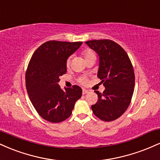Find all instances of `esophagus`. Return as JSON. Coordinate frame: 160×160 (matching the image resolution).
Returning a JSON list of instances; mask_svg holds the SVG:
<instances>
[{
	"label": "esophagus",
	"mask_w": 160,
	"mask_h": 160,
	"mask_svg": "<svg viewBox=\"0 0 160 160\" xmlns=\"http://www.w3.org/2000/svg\"><path fill=\"white\" fill-rule=\"evenodd\" d=\"M88 91L87 89H82V95H85V94H86V93H88Z\"/></svg>",
	"instance_id": "obj_1"
}]
</instances>
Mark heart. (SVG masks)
<instances>
[{
	"instance_id": "b5f03b06",
	"label": "heart",
	"mask_w": 160,
	"mask_h": 160,
	"mask_svg": "<svg viewBox=\"0 0 160 160\" xmlns=\"http://www.w3.org/2000/svg\"><path fill=\"white\" fill-rule=\"evenodd\" d=\"M93 54H94V53H93L90 50H86V51H85V52H83V55H84V56H85V58H86V57H88V56H91V55H93ZM69 62H70V61H69V59H68V60L67 63L69 64ZM80 81L81 82H82V83H85L86 80L85 78H80Z\"/></svg>"
}]
</instances>
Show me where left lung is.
Segmentation results:
<instances>
[{
    "instance_id": "left-lung-1",
    "label": "left lung",
    "mask_w": 160,
    "mask_h": 160,
    "mask_svg": "<svg viewBox=\"0 0 160 160\" xmlns=\"http://www.w3.org/2000/svg\"><path fill=\"white\" fill-rule=\"evenodd\" d=\"M85 43L99 57L98 78L105 88L92 105L94 114L102 120L113 121L126 111L132 97L135 74L127 53L120 45L109 40H93Z\"/></svg>"
}]
</instances>
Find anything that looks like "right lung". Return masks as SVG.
Instances as JSON below:
<instances>
[{"instance_id":"1","label":"right lung","mask_w":160,"mask_h":160,"mask_svg":"<svg viewBox=\"0 0 160 160\" xmlns=\"http://www.w3.org/2000/svg\"><path fill=\"white\" fill-rule=\"evenodd\" d=\"M82 42L51 41L43 43L34 52L25 75L31 102L44 120L60 122L68 119L75 102L81 98L82 89L74 85L62 89L59 77L67 71V60Z\"/></svg>"}]
</instances>
